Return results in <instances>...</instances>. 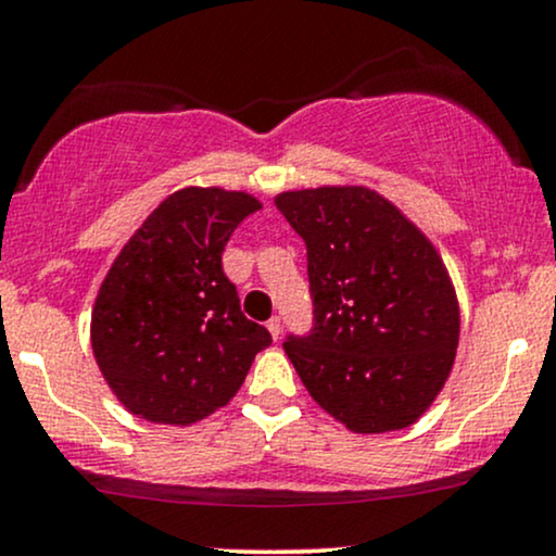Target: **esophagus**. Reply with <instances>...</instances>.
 I'll return each mask as SVG.
<instances>
[{
	"label": "esophagus",
	"mask_w": 556,
	"mask_h": 556,
	"mask_svg": "<svg viewBox=\"0 0 556 556\" xmlns=\"http://www.w3.org/2000/svg\"><path fill=\"white\" fill-rule=\"evenodd\" d=\"M266 329L271 331L274 340H279V334H282V321H279V316H271L269 321H266Z\"/></svg>",
	"instance_id": "34e87169"
}]
</instances>
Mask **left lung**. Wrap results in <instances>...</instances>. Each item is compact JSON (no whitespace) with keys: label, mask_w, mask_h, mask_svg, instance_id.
Returning a JSON list of instances; mask_svg holds the SVG:
<instances>
[{"label":"left lung","mask_w":556,"mask_h":556,"mask_svg":"<svg viewBox=\"0 0 556 556\" xmlns=\"http://www.w3.org/2000/svg\"><path fill=\"white\" fill-rule=\"evenodd\" d=\"M274 203L308 251L314 327L282 342L300 381L350 431L405 429L444 387L460 340L442 258L361 185L290 190Z\"/></svg>","instance_id":"1"}]
</instances>
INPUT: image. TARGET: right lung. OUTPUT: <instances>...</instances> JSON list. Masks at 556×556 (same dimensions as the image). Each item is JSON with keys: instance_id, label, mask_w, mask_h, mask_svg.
Segmentation results:
<instances>
[{"instance_id": "add662e5", "label": "right lung", "mask_w": 556, "mask_h": 556, "mask_svg": "<svg viewBox=\"0 0 556 556\" xmlns=\"http://www.w3.org/2000/svg\"><path fill=\"white\" fill-rule=\"evenodd\" d=\"M258 208L248 193L177 190L119 251L96 298L91 344L132 416L175 426L206 418L271 344L222 269L227 240Z\"/></svg>"}]
</instances>
